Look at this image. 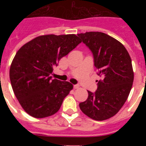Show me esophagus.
I'll return each instance as SVG.
<instances>
[{
	"label": "esophagus",
	"instance_id": "esophagus-1",
	"mask_svg": "<svg viewBox=\"0 0 146 146\" xmlns=\"http://www.w3.org/2000/svg\"><path fill=\"white\" fill-rule=\"evenodd\" d=\"M79 87H80L79 85H74V89L79 88Z\"/></svg>",
	"mask_w": 146,
	"mask_h": 146
}]
</instances>
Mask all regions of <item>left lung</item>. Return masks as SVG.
Wrapping results in <instances>:
<instances>
[{"mask_svg":"<svg viewBox=\"0 0 146 146\" xmlns=\"http://www.w3.org/2000/svg\"><path fill=\"white\" fill-rule=\"evenodd\" d=\"M94 55V66L101 77L97 90L88 91V96L79 106L96 121L114 116L123 107L132 87L134 72L128 51L120 42L102 32L79 33Z\"/></svg>","mask_w":146,"mask_h":146,"instance_id":"left-lung-1","label":"left lung"}]
</instances>
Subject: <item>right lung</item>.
<instances>
[{
    "instance_id": "right-lung-1",
    "label": "right lung",
    "mask_w": 146,
    "mask_h": 146,
    "mask_svg": "<svg viewBox=\"0 0 146 146\" xmlns=\"http://www.w3.org/2000/svg\"><path fill=\"white\" fill-rule=\"evenodd\" d=\"M82 41L75 34L43 35L25 44L11 62V87L23 110L42 118L57 113L73 88L67 81L52 79L53 67Z\"/></svg>"
}]
</instances>
